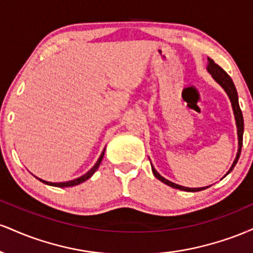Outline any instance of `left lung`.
I'll use <instances>...</instances> for the list:
<instances>
[{"label":"left lung","mask_w":253,"mask_h":253,"mask_svg":"<svg viewBox=\"0 0 253 253\" xmlns=\"http://www.w3.org/2000/svg\"><path fill=\"white\" fill-rule=\"evenodd\" d=\"M207 70L211 75V76L214 77V80H215L216 82L219 83L223 89H225V91L227 92L229 100H231V102H232V107H233L234 117H236V121H237L238 140H239V149H238V153H237L236 159H234V162H233V164H232L231 169H229V171L227 172V173H229L232 170H233V168L236 167L238 159H239V157H240V152H242L243 133H244L243 113H242V109H240V107H239V102H238L237 89H236V86H234V83H233V81H232V78L227 75V72L223 70L222 68H220V66L217 65V64L214 63V60L211 59V58H208ZM152 172H153V175H155L156 178H158L159 181H162L163 183H165V184L170 185V187L176 188V189H179V190H184V191H200V190L206 189V188H208V187H203V188H187V187H182V185L175 184V183L168 181V179H165L163 176L159 175V173L157 172V171L155 170V168H153V167H152ZM227 173H226V175H227Z\"/></svg>","instance_id":"8db88e82"}]
</instances>
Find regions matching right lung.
<instances>
[{"label": "right lung", "instance_id": "add662e5", "mask_svg": "<svg viewBox=\"0 0 253 253\" xmlns=\"http://www.w3.org/2000/svg\"><path fill=\"white\" fill-rule=\"evenodd\" d=\"M103 156H104V150H103V152L101 153L100 158H98V161L96 162V164H95L94 167H92L91 169H90V170L88 171V172L85 173V175H83V176L78 177V178H76V179H72V181H69V182H62V183H51V182H46V181H42V179H40V178H38V179H39L40 182L45 183V184H48V185H53V187H58V188H64V187H72V185H77V184H80V183H82V182H84V181H86V179H89L90 177L92 176V173H94L95 171L97 170V168L100 167L101 162H102V158H103Z\"/></svg>", "mask_w": 253, "mask_h": 253}]
</instances>
